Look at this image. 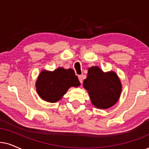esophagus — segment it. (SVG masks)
Returning a JSON list of instances; mask_svg holds the SVG:
<instances>
[{"mask_svg":"<svg viewBox=\"0 0 149 149\" xmlns=\"http://www.w3.org/2000/svg\"><path fill=\"white\" fill-rule=\"evenodd\" d=\"M78 79H79V81H80V82H81V83H82V76H78Z\"/></svg>","mask_w":149,"mask_h":149,"instance_id":"obj_1","label":"esophagus"}]
</instances>
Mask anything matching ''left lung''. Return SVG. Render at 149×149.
Masks as SVG:
<instances>
[{"instance_id": "left-lung-1", "label": "left lung", "mask_w": 149, "mask_h": 149, "mask_svg": "<svg viewBox=\"0 0 149 149\" xmlns=\"http://www.w3.org/2000/svg\"><path fill=\"white\" fill-rule=\"evenodd\" d=\"M83 86L87 90L92 104L100 109L113 106L122 91L121 82L116 73L114 71L104 73L98 67L88 68Z\"/></svg>"}]
</instances>
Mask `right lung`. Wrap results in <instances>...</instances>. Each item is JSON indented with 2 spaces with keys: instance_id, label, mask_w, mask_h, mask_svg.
Masks as SVG:
<instances>
[{
  "instance_id": "right-lung-1",
  "label": "right lung",
  "mask_w": 149,
  "mask_h": 149,
  "mask_svg": "<svg viewBox=\"0 0 149 149\" xmlns=\"http://www.w3.org/2000/svg\"><path fill=\"white\" fill-rule=\"evenodd\" d=\"M80 85L74 71L63 67L53 71L42 70L36 82L37 93L41 99L52 103L60 100L71 86Z\"/></svg>"
}]
</instances>
